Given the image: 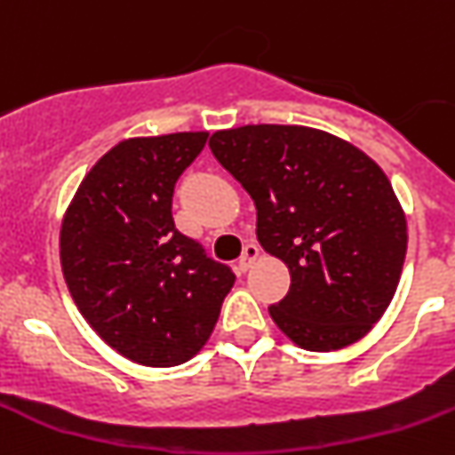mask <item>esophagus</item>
Returning <instances> with one entry per match:
<instances>
[{
    "instance_id": "esophagus-1",
    "label": "esophagus",
    "mask_w": 455,
    "mask_h": 455,
    "mask_svg": "<svg viewBox=\"0 0 455 455\" xmlns=\"http://www.w3.org/2000/svg\"><path fill=\"white\" fill-rule=\"evenodd\" d=\"M258 256H260V249H258L256 244H247V247H244V251H242L240 260H237V269L249 271L251 269L253 262L258 260Z\"/></svg>"
}]
</instances>
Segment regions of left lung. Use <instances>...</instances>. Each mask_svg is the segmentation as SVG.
Segmentation results:
<instances>
[{
  "mask_svg": "<svg viewBox=\"0 0 455 455\" xmlns=\"http://www.w3.org/2000/svg\"><path fill=\"white\" fill-rule=\"evenodd\" d=\"M208 146L251 195L262 249L290 269V291L269 307L280 332L312 352L366 337L393 300L409 242L384 170L305 125L218 130Z\"/></svg>",
  "mask_w": 455,
  "mask_h": 455,
  "instance_id": "obj_1",
  "label": "left lung"
}]
</instances>
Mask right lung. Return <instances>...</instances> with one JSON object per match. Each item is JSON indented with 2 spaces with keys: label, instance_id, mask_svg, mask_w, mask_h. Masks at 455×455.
<instances>
[{
  "label": "right lung",
  "instance_id": "obj_1",
  "mask_svg": "<svg viewBox=\"0 0 455 455\" xmlns=\"http://www.w3.org/2000/svg\"><path fill=\"white\" fill-rule=\"evenodd\" d=\"M206 139H123L84 175L62 218L60 265L76 307L112 350L148 368L193 359L235 283L172 220L177 180Z\"/></svg>",
  "mask_w": 455,
  "mask_h": 455
}]
</instances>
